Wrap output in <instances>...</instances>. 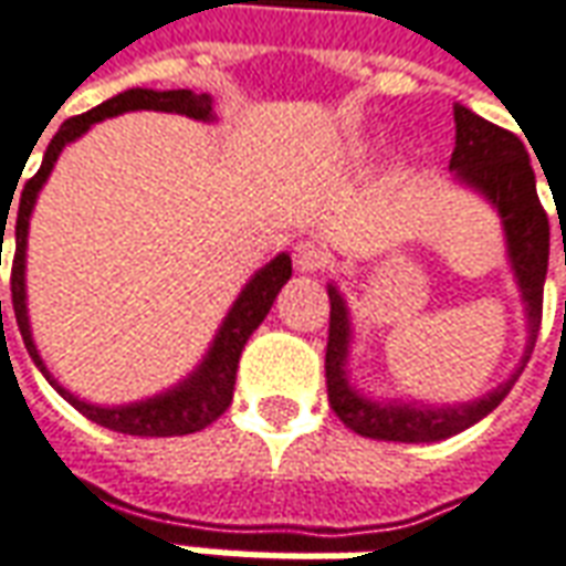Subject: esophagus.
Instances as JSON below:
<instances>
[{"mask_svg":"<svg viewBox=\"0 0 566 566\" xmlns=\"http://www.w3.org/2000/svg\"><path fill=\"white\" fill-rule=\"evenodd\" d=\"M294 266L300 272H322L332 266V251L322 241H300L294 248Z\"/></svg>","mask_w":566,"mask_h":566,"instance_id":"obj_1","label":"esophagus"}]
</instances>
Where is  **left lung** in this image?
<instances>
[{
  "label": "left lung",
  "mask_w": 566,
  "mask_h": 566,
  "mask_svg": "<svg viewBox=\"0 0 566 566\" xmlns=\"http://www.w3.org/2000/svg\"><path fill=\"white\" fill-rule=\"evenodd\" d=\"M449 170L455 172L459 182L480 191L502 217L511 269H514L526 310L530 337H526L524 359L509 380H502L495 390L480 396L474 402L424 406L418 399H409V402L368 399L349 384L347 356L353 325H349L347 300L334 284H328V300H332L328 349H325L328 402H332L334 415L353 433L368 437V440L437 443V440L468 430L509 396L514 380L524 371L530 353L536 347V334L542 325V287H545V272H548V217H545L539 195H536V172L530 167L526 145L509 129L476 117L474 111H468L464 105H455V151L449 160Z\"/></svg>",
  "instance_id": "1"
}]
</instances>
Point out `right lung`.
Returning <instances> with one entry per match:
<instances>
[{"instance_id": "add662e5", "label": "right lung", "mask_w": 566, "mask_h": 566, "mask_svg": "<svg viewBox=\"0 0 566 566\" xmlns=\"http://www.w3.org/2000/svg\"><path fill=\"white\" fill-rule=\"evenodd\" d=\"M126 111H167V114H186L191 120H213V98L207 92H191V90H126L114 98H107L98 107H92L80 117L61 123L49 148L42 154V167L36 170L33 179H27L24 191H21V203H18V222H14V260H11V306H14V318H18V328L24 337V347L30 353V359L36 363L45 380L55 387L57 394L71 402L76 412H83L90 421L102 424L107 430H117V433H133V437H186L195 430H203L207 424H213L219 415L232 406V390H234V371H238V359H241V349L248 344L260 322L266 318L272 310V303L279 297L287 279H291V256L279 253L275 260H269L266 266L253 275L251 282L244 284V291L238 294L232 303L229 315L222 318L213 344L207 349L203 363L188 375L182 384H176L167 394H157L151 399H142V402H129V406H95L86 402L80 396H73L71 390H64L42 363L40 349L33 344V334H30V315H27V284H24V269H27V229H30V213H33V203L40 188L45 186L49 172L55 167L57 154L64 151V145H71L73 138H80L92 123L105 120V117H117ZM2 226H9V219L2 213ZM6 234V229H2ZM2 244V238H0ZM2 263V260H0ZM0 315H2V300H0Z\"/></svg>"}]
</instances>
